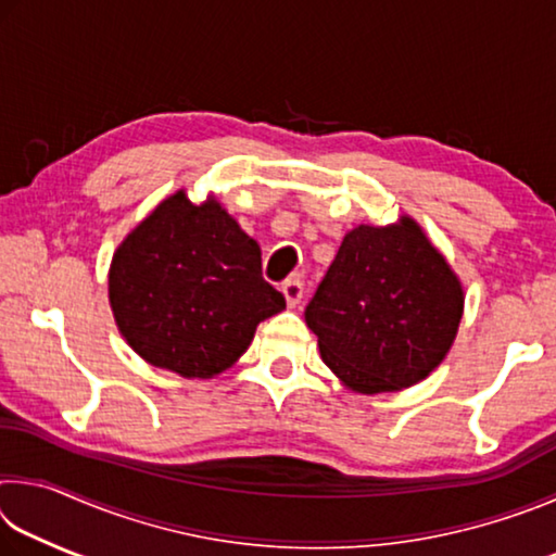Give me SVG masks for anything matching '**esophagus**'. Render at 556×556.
<instances>
[{"mask_svg": "<svg viewBox=\"0 0 556 556\" xmlns=\"http://www.w3.org/2000/svg\"><path fill=\"white\" fill-rule=\"evenodd\" d=\"M281 294H285V299H287V306L294 308L301 301V296H304V281L296 277L287 279L285 285H281Z\"/></svg>", "mask_w": 556, "mask_h": 556, "instance_id": "1", "label": "esophagus"}]
</instances>
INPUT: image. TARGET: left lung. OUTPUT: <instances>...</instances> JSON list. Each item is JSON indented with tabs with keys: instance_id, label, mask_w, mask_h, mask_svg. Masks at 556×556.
<instances>
[{
	"instance_id": "obj_1",
	"label": "left lung",
	"mask_w": 556,
	"mask_h": 556,
	"mask_svg": "<svg viewBox=\"0 0 556 556\" xmlns=\"http://www.w3.org/2000/svg\"><path fill=\"white\" fill-rule=\"evenodd\" d=\"M324 363L363 394L425 380L464 316V287L417 223L357 225L306 306Z\"/></svg>"
}]
</instances>
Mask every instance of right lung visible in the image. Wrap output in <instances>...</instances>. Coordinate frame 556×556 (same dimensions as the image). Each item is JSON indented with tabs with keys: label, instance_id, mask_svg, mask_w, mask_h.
I'll list each match as a JSON object with an SVG mask.
<instances>
[{
	"label": "right lung",
	"instance_id": "right-lung-1",
	"mask_svg": "<svg viewBox=\"0 0 556 556\" xmlns=\"http://www.w3.org/2000/svg\"><path fill=\"white\" fill-rule=\"evenodd\" d=\"M110 306L131 351L181 378H215L287 306L262 279V250L208 199L176 191L112 255Z\"/></svg>",
	"mask_w": 556,
	"mask_h": 556
}]
</instances>
